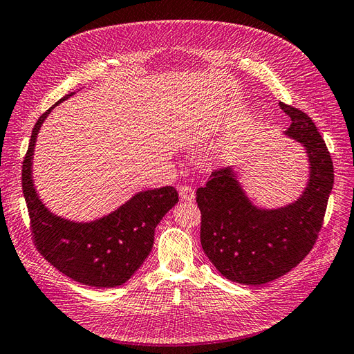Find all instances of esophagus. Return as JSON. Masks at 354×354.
<instances>
[{"instance_id": "34e87169", "label": "esophagus", "mask_w": 354, "mask_h": 354, "mask_svg": "<svg viewBox=\"0 0 354 354\" xmlns=\"http://www.w3.org/2000/svg\"><path fill=\"white\" fill-rule=\"evenodd\" d=\"M178 194H180V198L183 201H195V190L192 189L190 186H181L178 189Z\"/></svg>"}]
</instances>
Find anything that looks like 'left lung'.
<instances>
[{
  "label": "left lung",
  "mask_w": 354,
  "mask_h": 354,
  "mask_svg": "<svg viewBox=\"0 0 354 354\" xmlns=\"http://www.w3.org/2000/svg\"><path fill=\"white\" fill-rule=\"evenodd\" d=\"M291 118L285 134L303 145L310 176L299 198L281 208L255 207L232 168L212 171L196 190L201 245L226 279L263 285L291 272L312 251L334 185V165L322 136L304 112L279 103Z\"/></svg>",
  "instance_id": "left-lung-1"
}]
</instances>
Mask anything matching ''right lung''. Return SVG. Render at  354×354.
<instances>
[{
	"label": "right lung",
	"instance_id": "obj_1",
	"mask_svg": "<svg viewBox=\"0 0 354 354\" xmlns=\"http://www.w3.org/2000/svg\"><path fill=\"white\" fill-rule=\"evenodd\" d=\"M71 95L73 93L39 116L24 159L22 187L32 238L41 255L71 279L95 288H113L130 279L151 254L155 229L178 202V194L171 186L138 192L108 216L88 223L72 221L53 214L35 190L32 160L42 122Z\"/></svg>",
	"mask_w": 354,
	"mask_h": 354
}]
</instances>
